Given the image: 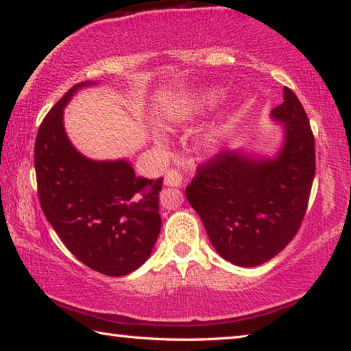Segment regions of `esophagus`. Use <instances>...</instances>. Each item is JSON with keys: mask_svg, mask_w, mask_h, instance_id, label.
Segmentation results:
<instances>
[{"mask_svg": "<svg viewBox=\"0 0 351 351\" xmlns=\"http://www.w3.org/2000/svg\"><path fill=\"white\" fill-rule=\"evenodd\" d=\"M182 181H184L182 175L180 173V170H176V169H170L167 173H165V178H164L165 186H171V187L181 186Z\"/></svg>", "mask_w": 351, "mask_h": 351, "instance_id": "34e87169", "label": "esophagus"}]
</instances>
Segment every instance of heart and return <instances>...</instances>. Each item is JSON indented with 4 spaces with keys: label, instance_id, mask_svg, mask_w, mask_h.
<instances>
[{
    "label": "heart",
    "instance_id": "1",
    "mask_svg": "<svg viewBox=\"0 0 351 351\" xmlns=\"http://www.w3.org/2000/svg\"><path fill=\"white\" fill-rule=\"evenodd\" d=\"M221 97H223L221 90H207V91H203L199 94H195V96L189 97L186 100V104H182L180 108L169 112L167 121L169 122H181L187 116L192 114V112L201 111L203 108H207V106L217 104Z\"/></svg>",
    "mask_w": 351,
    "mask_h": 351
}]
</instances>
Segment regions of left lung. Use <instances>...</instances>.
I'll return each mask as SVG.
<instances>
[{
    "label": "left lung",
    "instance_id": "1",
    "mask_svg": "<svg viewBox=\"0 0 351 351\" xmlns=\"http://www.w3.org/2000/svg\"><path fill=\"white\" fill-rule=\"evenodd\" d=\"M272 117L285 123L276 158L224 150L198 165L186 187L213 247L237 266H258L282 251L304 221L316 173V148L300 100L283 88Z\"/></svg>",
    "mask_w": 351,
    "mask_h": 351
}]
</instances>
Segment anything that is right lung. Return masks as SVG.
Masks as SVG:
<instances>
[{"label": "right lung", "mask_w": 351, "mask_h": 351, "mask_svg": "<svg viewBox=\"0 0 351 351\" xmlns=\"http://www.w3.org/2000/svg\"><path fill=\"white\" fill-rule=\"evenodd\" d=\"M77 83L52 106L38 128L34 161L38 199L71 252L100 274L121 277L150 257L161 232L162 178L136 176L130 162L93 161L75 150L63 127V108Z\"/></svg>", "instance_id": "1"}]
</instances>
